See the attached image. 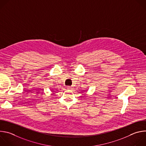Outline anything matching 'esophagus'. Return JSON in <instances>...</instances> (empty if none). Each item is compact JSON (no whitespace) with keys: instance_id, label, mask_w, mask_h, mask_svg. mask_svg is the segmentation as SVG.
Returning <instances> with one entry per match:
<instances>
[{"instance_id":"esophagus-1","label":"esophagus","mask_w":146,"mask_h":146,"mask_svg":"<svg viewBox=\"0 0 146 146\" xmlns=\"http://www.w3.org/2000/svg\"><path fill=\"white\" fill-rule=\"evenodd\" d=\"M67 88H68V90H70V89H71V88H70V87H68Z\"/></svg>"}]
</instances>
